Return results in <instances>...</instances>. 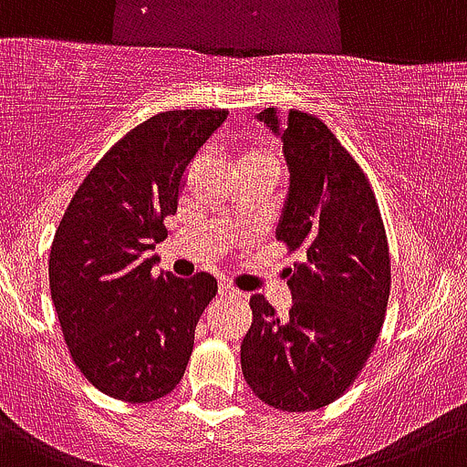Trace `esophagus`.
I'll use <instances>...</instances> for the list:
<instances>
[{"instance_id": "1", "label": "esophagus", "mask_w": 467, "mask_h": 467, "mask_svg": "<svg viewBox=\"0 0 467 467\" xmlns=\"http://www.w3.org/2000/svg\"><path fill=\"white\" fill-rule=\"evenodd\" d=\"M220 296H222V297H238V296H241V291H238V288L231 286L229 282H222V284H220Z\"/></svg>"}]
</instances>
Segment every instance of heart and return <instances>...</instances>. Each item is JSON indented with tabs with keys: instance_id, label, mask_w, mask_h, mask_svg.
Listing matches in <instances>:
<instances>
[{
	"instance_id": "b5f03b06",
	"label": "heart",
	"mask_w": 467,
	"mask_h": 467,
	"mask_svg": "<svg viewBox=\"0 0 467 467\" xmlns=\"http://www.w3.org/2000/svg\"><path fill=\"white\" fill-rule=\"evenodd\" d=\"M241 167H268L279 171V155L273 149H252L241 155Z\"/></svg>"
}]
</instances>
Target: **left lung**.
<instances>
[{"label": "left lung", "instance_id": "left-lung-1", "mask_svg": "<svg viewBox=\"0 0 467 467\" xmlns=\"http://www.w3.org/2000/svg\"><path fill=\"white\" fill-rule=\"evenodd\" d=\"M284 141L288 194L275 236L297 252L288 268L293 305L277 317L250 297L243 376L268 406L317 410L339 399L369 359L389 297V250L369 179L312 114H259Z\"/></svg>", "mask_w": 467, "mask_h": 467}]
</instances>
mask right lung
Segmentation results:
<instances>
[{
    "label": "right lung",
    "instance_id": "add662e5",
    "mask_svg": "<svg viewBox=\"0 0 467 467\" xmlns=\"http://www.w3.org/2000/svg\"><path fill=\"white\" fill-rule=\"evenodd\" d=\"M224 109H174L119 140L70 199L50 250V293L70 358L108 397L146 403L181 383L215 277L153 275L164 217Z\"/></svg>",
    "mask_w": 467,
    "mask_h": 467
}]
</instances>
